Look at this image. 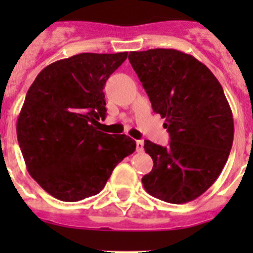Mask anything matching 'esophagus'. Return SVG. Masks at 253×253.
Returning <instances> with one entry per match:
<instances>
[{
    "mask_svg": "<svg viewBox=\"0 0 253 253\" xmlns=\"http://www.w3.org/2000/svg\"><path fill=\"white\" fill-rule=\"evenodd\" d=\"M137 152H143V149H144V142L143 140H137Z\"/></svg>",
    "mask_w": 253,
    "mask_h": 253,
    "instance_id": "esophagus-1",
    "label": "esophagus"
}]
</instances>
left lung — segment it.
<instances>
[{
    "instance_id": "left-lung-1",
    "label": "left lung",
    "mask_w": 253,
    "mask_h": 253,
    "mask_svg": "<svg viewBox=\"0 0 253 253\" xmlns=\"http://www.w3.org/2000/svg\"><path fill=\"white\" fill-rule=\"evenodd\" d=\"M129 62L171 139L167 147L144 140L153 169L143 186L166 203L191 202L215 182L232 148L233 115L223 87L205 64L176 49L130 51Z\"/></svg>"
}]
</instances>
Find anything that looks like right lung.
Returning a JSON list of instances; mask_svg holds the SVG:
<instances>
[{
	"label": "right lung",
	"mask_w": 253,
	"mask_h": 253,
	"mask_svg": "<svg viewBox=\"0 0 253 253\" xmlns=\"http://www.w3.org/2000/svg\"><path fill=\"white\" fill-rule=\"evenodd\" d=\"M128 57L81 53L49 64L26 93L17 140L29 173L62 202H78L104 189L119 162L135 151L125 134L99 130L106 116L104 87Z\"/></svg>",
	"instance_id": "obj_1"
}]
</instances>
